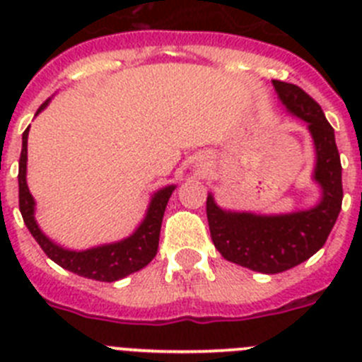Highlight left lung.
<instances>
[{
	"label": "left lung",
	"mask_w": 362,
	"mask_h": 362,
	"mask_svg": "<svg viewBox=\"0 0 362 362\" xmlns=\"http://www.w3.org/2000/svg\"><path fill=\"white\" fill-rule=\"evenodd\" d=\"M284 107L308 123L317 152L315 181L322 199L315 209L286 216L225 212L206 197L210 235L225 259L261 274H279L312 257L326 243L343 204L341 158L332 124L319 103L300 86L274 79Z\"/></svg>",
	"instance_id": "1"
}]
</instances>
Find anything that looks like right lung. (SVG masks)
<instances>
[{"instance_id":"1","label":"right lung","mask_w":362,"mask_h":362,"mask_svg":"<svg viewBox=\"0 0 362 362\" xmlns=\"http://www.w3.org/2000/svg\"><path fill=\"white\" fill-rule=\"evenodd\" d=\"M47 103L49 101H45L37 112L43 110ZM27 137L28 129L23 132V146H21V156H19V212L23 216L27 228L30 230L37 245L41 246V250L65 270L88 277V279L103 281V283L123 279L134 272L145 268L158 254L163 216H165L166 203L170 199L175 187L163 188L152 197L145 221L130 238L114 243V245L98 246V248H90L85 252L65 250L62 246L54 245L47 235H43L34 219V199H32L27 179H25L27 175Z\"/></svg>"}]
</instances>
